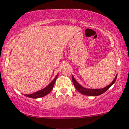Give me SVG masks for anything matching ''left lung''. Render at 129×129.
Segmentation results:
<instances>
[{
	"mask_svg": "<svg viewBox=\"0 0 129 129\" xmlns=\"http://www.w3.org/2000/svg\"><path fill=\"white\" fill-rule=\"evenodd\" d=\"M117 75H116L115 78H114L113 81L111 83V84H110L109 86H106V87H104L103 89H87L85 88V87H83V86H81L74 79V77H72V80L73 83V84L75 87V88L79 91L80 93L84 94V95H91V96H95V95H99L101 94H103L104 92H106L107 89L111 87V86H112V85L114 84V83L115 82L117 79Z\"/></svg>",
	"mask_w": 129,
	"mask_h": 129,
	"instance_id": "1",
	"label": "left lung"
}]
</instances>
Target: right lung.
I'll return each instance as SVG.
<instances>
[{"label":"right lung","mask_w":129,"mask_h":129,"mask_svg":"<svg viewBox=\"0 0 129 129\" xmlns=\"http://www.w3.org/2000/svg\"><path fill=\"white\" fill-rule=\"evenodd\" d=\"M58 74H57L56 76L55 77V79L51 81V83L50 84H49L46 86L45 88L43 89L40 90V91H38L37 92H35L34 94H24L25 96H27L28 98H34V99H36V98H42V97L45 96V95H47L48 94L50 93L51 92V91L52 90L54 84H55L56 79L57 77H58Z\"/></svg>","instance_id":"obj_1"}]
</instances>
